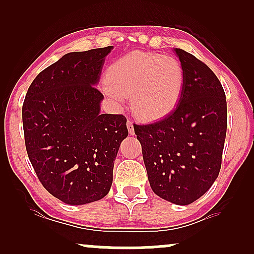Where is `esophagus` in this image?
Here are the masks:
<instances>
[{
  "label": "esophagus",
  "mask_w": 254,
  "mask_h": 254,
  "mask_svg": "<svg viewBox=\"0 0 254 254\" xmlns=\"http://www.w3.org/2000/svg\"><path fill=\"white\" fill-rule=\"evenodd\" d=\"M127 128H128V131H129L130 135H134L135 134L133 123H131V121H129V120H128V123H127Z\"/></svg>",
  "instance_id": "esophagus-1"
}]
</instances>
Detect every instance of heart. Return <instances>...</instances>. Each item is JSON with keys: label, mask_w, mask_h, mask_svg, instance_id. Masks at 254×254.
Wrapping results in <instances>:
<instances>
[{"label": "heart", "mask_w": 254, "mask_h": 254, "mask_svg": "<svg viewBox=\"0 0 254 254\" xmlns=\"http://www.w3.org/2000/svg\"><path fill=\"white\" fill-rule=\"evenodd\" d=\"M185 70L173 57L133 52L107 68L103 91L116 107L130 96L131 110L138 120L151 123L168 117L182 99Z\"/></svg>", "instance_id": "b5f03b06"}]
</instances>
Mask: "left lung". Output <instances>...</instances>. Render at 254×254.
Returning a JSON list of instances; mask_svg holds the SVG:
<instances>
[{"label": "left lung", "instance_id": "1", "mask_svg": "<svg viewBox=\"0 0 254 254\" xmlns=\"http://www.w3.org/2000/svg\"><path fill=\"white\" fill-rule=\"evenodd\" d=\"M185 70V86L175 110L157 123L134 125L151 190L186 206L210 189L222 163L227 134V100L206 64L175 48Z\"/></svg>", "mask_w": 254, "mask_h": 254}]
</instances>
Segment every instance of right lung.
Segmentation results:
<instances>
[{"label": "right lung", "mask_w": 254, "mask_h": 254, "mask_svg": "<svg viewBox=\"0 0 254 254\" xmlns=\"http://www.w3.org/2000/svg\"><path fill=\"white\" fill-rule=\"evenodd\" d=\"M112 46L64 54L39 72L23 104L25 147L38 179L62 202L78 206L110 192L123 114H100L96 88Z\"/></svg>", "instance_id": "add662e5"}]
</instances>
